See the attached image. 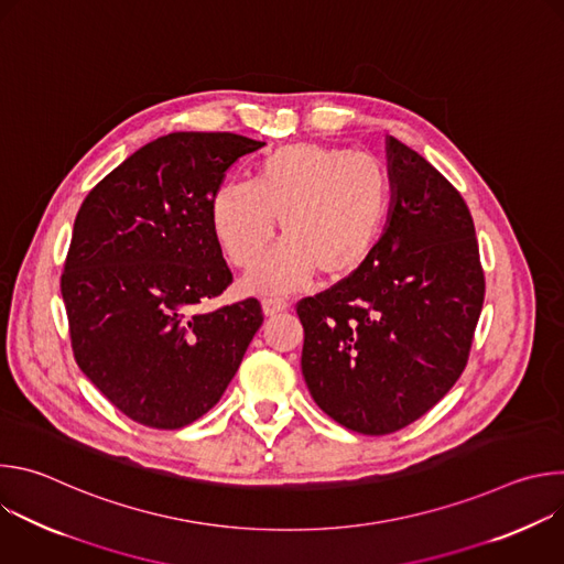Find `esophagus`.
I'll list each match as a JSON object with an SVG mask.
<instances>
[{
    "label": "esophagus",
    "mask_w": 564,
    "mask_h": 564,
    "mask_svg": "<svg viewBox=\"0 0 564 564\" xmlns=\"http://www.w3.org/2000/svg\"><path fill=\"white\" fill-rule=\"evenodd\" d=\"M288 307H290V303H288L285 299H281V296H265V299H263V312H265L268 316L279 314V312H283V310H288Z\"/></svg>",
    "instance_id": "34e87169"
}]
</instances>
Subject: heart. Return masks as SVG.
<instances>
[{
  "label": "heart",
  "mask_w": 564,
  "mask_h": 564,
  "mask_svg": "<svg viewBox=\"0 0 564 564\" xmlns=\"http://www.w3.org/2000/svg\"><path fill=\"white\" fill-rule=\"evenodd\" d=\"M390 205L377 158L294 142L268 153L252 183H225L212 198V225L231 265L254 268L281 218L283 243L248 279L257 292H288L316 270L355 274L375 252Z\"/></svg>",
  "instance_id": "1"
}]
</instances>
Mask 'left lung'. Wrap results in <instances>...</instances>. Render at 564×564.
Masks as SVG:
<instances>
[{
  "instance_id": "1",
  "label": "left lung",
  "mask_w": 564,
  "mask_h": 564,
  "mask_svg": "<svg viewBox=\"0 0 564 564\" xmlns=\"http://www.w3.org/2000/svg\"><path fill=\"white\" fill-rule=\"evenodd\" d=\"M388 174L390 216L370 259L296 303L312 399L364 435L413 424L453 388L485 303V270L462 194L392 135Z\"/></svg>"
}]
</instances>
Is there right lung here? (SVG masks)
<instances>
[{"mask_svg":"<svg viewBox=\"0 0 564 564\" xmlns=\"http://www.w3.org/2000/svg\"><path fill=\"white\" fill-rule=\"evenodd\" d=\"M263 144L227 131L163 135L105 176L75 216L59 279L73 357L142 426L203 417L263 324L254 296L207 310L231 283L212 198Z\"/></svg>","mask_w":564,"mask_h":564,"instance_id":"right-lung-1","label":"right lung"}]
</instances>
